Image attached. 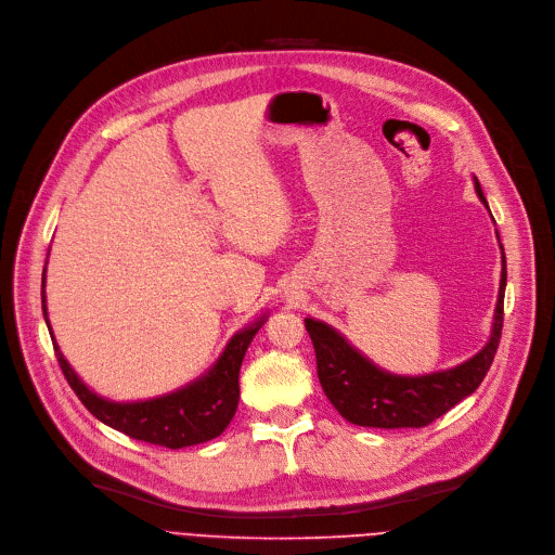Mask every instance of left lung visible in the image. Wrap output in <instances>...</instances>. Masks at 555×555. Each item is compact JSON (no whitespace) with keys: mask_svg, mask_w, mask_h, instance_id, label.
Listing matches in <instances>:
<instances>
[{"mask_svg":"<svg viewBox=\"0 0 555 555\" xmlns=\"http://www.w3.org/2000/svg\"><path fill=\"white\" fill-rule=\"evenodd\" d=\"M479 202L488 208L479 181L475 179ZM491 212V210H488ZM500 240V235H498ZM502 248V244H500ZM504 291H506V257L502 248V278L491 336L468 361L450 370L401 376L374 365L367 356L358 351L332 324L305 318L311 336L318 378L324 395L334 403L343 418L363 428H423L470 397L495 358L502 322H504Z\"/></svg>","mask_w":555,"mask_h":555,"instance_id":"1","label":"left lung"}]
</instances>
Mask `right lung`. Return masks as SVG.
<instances>
[{"instance_id":"obj_1","label":"right lung","mask_w":555,"mask_h":555,"mask_svg":"<svg viewBox=\"0 0 555 555\" xmlns=\"http://www.w3.org/2000/svg\"><path fill=\"white\" fill-rule=\"evenodd\" d=\"M44 284H47V267L42 273V311H44V320H47L53 347H55L57 363L62 367L64 378H67V383L82 401V405L98 421H103L105 426L132 439L147 441L154 446H166L172 450L210 441L228 428V423L233 421L240 403L242 361L250 340L267 322L269 318L267 313L259 315L255 322L246 324L244 330H240L231 340H228L215 365L206 374L175 389V392L145 399V401H109L101 395H95L93 389L74 372L67 358H64V353L60 351L51 332L49 313H47Z\"/></svg>"}]
</instances>
